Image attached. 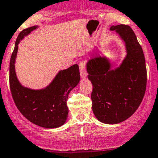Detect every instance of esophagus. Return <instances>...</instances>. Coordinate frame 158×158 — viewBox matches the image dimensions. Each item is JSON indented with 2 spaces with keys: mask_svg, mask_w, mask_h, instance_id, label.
<instances>
[{
  "mask_svg": "<svg viewBox=\"0 0 158 158\" xmlns=\"http://www.w3.org/2000/svg\"><path fill=\"white\" fill-rule=\"evenodd\" d=\"M79 70H80V76L82 78H85L87 76L86 70H85V61H80L79 63Z\"/></svg>",
  "mask_w": 158,
  "mask_h": 158,
  "instance_id": "34e87169",
  "label": "esophagus"
}]
</instances>
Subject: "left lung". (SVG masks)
<instances>
[{
  "label": "left lung",
  "mask_w": 158,
  "mask_h": 158,
  "mask_svg": "<svg viewBox=\"0 0 158 158\" xmlns=\"http://www.w3.org/2000/svg\"><path fill=\"white\" fill-rule=\"evenodd\" d=\"M125 44L127 55L116 69L106 57L97 56L86 64L92 84V111L102 123L118 124L135 112L142 102L147 85L144 52L136 35L128 25L111 26Z\"/></svg>",
  "instance_id": "left-lung-1"
}]
</instances>
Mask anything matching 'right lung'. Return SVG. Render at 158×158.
<instances>
[{"label":"right lung","instance_id":"add662e5","mask_svg":"<svg viewBox=\"0 0 158 158\" xmlns=\"http://www.w3.org/2000/svg\"><path fill=\"white\" fill-rule=\"evenodd\" d=\"M37 26L22 30L17 36L10 61V89L16 106L22 114L32 123L46 128H55L66 122L69 109L67 99L70 91L80 80L77 64L60 70L53 80L45 89L34 90L23 86L17 79L15 72L16 57L18 44L25 36Z\"/></svg>","mask_w":158,"mask_h":158}]
</instances>
